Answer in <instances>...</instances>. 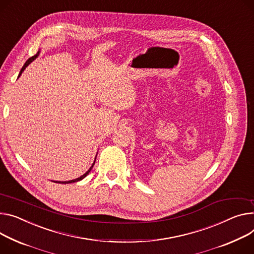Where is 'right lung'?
Returning a JSON list of instances; mask_svg holds the SVG:
<instances>
[{
  "mask_svg": "<svg viewBox=\"0 0 254 254\" xmlns=\"http://www.w3.org/2000/svg\"><path fill=\"white\" fill-rule=\"evenodd\" d=\"M38 54H40V52H38V53H37L36 55H34L33 57L29 58V59H28V60H27V61L25 62V64L23 65V67H22V69H21L20 73H19V76H20V75L22 74V72H23V71L25 70V68H26V67H27V66H28V65H29V64H30V63H31V62H32V61H33V60L35 59V58H36V57L38 56ZM19 76H18V77H19ZM94 163H95V160H94V162H93L92 166H91V167L89 168V170H88V171H87V172H86L85 174H83V175H82V176H80L79 178H76V179H74V180H70V181H62V182H61V181H55V182H56V183H61V184H68V183H74V182H78V181H80V180H82L83 178H85V177L87 176V175L89 174V172L91 171V169H92V167H93Z\"/></svg>",
  "mask_w": 254,
  "mask_h": 254,
  "instance_id": "add662e5",
  "label": "right lung"
}]
</instances>
